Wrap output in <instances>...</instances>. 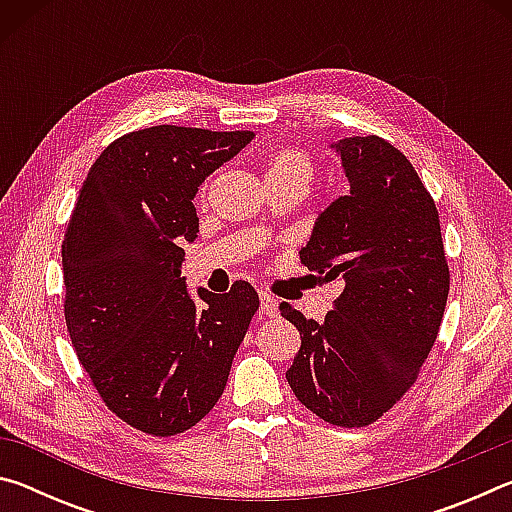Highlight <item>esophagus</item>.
<instances>
[{"instance_id": "esophagus-1", "label": "esophagus", "mask_w": 512, "mask_h": 512, "mask_svg": "<svg viewBox=\"0 0 512 512\" xmlns=\"http://www.w3.org/2000/svg\"><path fill=\"white\" fill-rule=\"evenodd\" d=\"M259 300H262V307H259V311H262V314L268 318H275L277 316V300L271 296V293L259 291Z\"/></svg>"}]
</instances>
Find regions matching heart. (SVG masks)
I'll return each mask as SVG.
<instances>
[{
    "label": "heart",
    "instance_id": "b5f03b06",
    "mask_svg": "<svg viewBox=\"0 0 512 512\" xmlns=\"http://www.w3.org/2000/svg\"><path fill=\"white\" fill-rule=\"evenodd\" d=\"M314 158L300 146H280L268 153L266 158V180H284V183H296L307 189L314 178ZM207 187L201 189V198Z\"/></svg>",
    "mask_w": 512,
    "mask_h": 512
}]
</instances>
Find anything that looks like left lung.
Here are the masks:
<instances>
[{"label":"left lung","instance_id":"left-lung-1","mask_svg":"<svg viewBox=\"0 0 512 512\" xmlns=\"http://www.w3.org/2000/svg\"><path fill=\"white\" fill-rule=\"evenodd\" d=\"M350 194L318 216L300 262L341 282L323 323L289 302L300 350L287 370L298 400L336 427H366L415 384L438 336L449 293L440 219L413 164L377 135L345 137Z\"/></svg>","mask_w":512,"mask_h":512}]
</instances>
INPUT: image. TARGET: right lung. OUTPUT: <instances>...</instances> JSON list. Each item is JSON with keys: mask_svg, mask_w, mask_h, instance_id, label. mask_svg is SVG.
Segmentation results:
<instances>
[{"mask_svg": "<svg viewBox=\"0 0 512 512\" xmlns=\"http://www.w3.org/2000/svg\"><path fill=\"white\" fill-rule=\"evenodd\" d=\"M253 137L169 124L121 135L69 216V339L108 409L151 436H176L214 409L259 309L244 280L223 296L198 289V309L180 277V246L198 232V187Z\"/></svg>", "mask_w": 512, "mask_h": 512, "instance_id": "1", "label": "right lung"}]
</instances>
